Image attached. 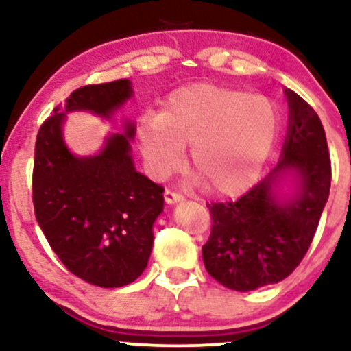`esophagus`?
Returning a JSON list of instances; mask_svg holds the SVG:
<instances>
[{"label":"esophagus","mask_w":351,"mask_h":351,"mask_svg":"<svg viewBox=\"0 0 351 351\" xmlns=\"http://www.w3.org/2000/svg\"><path fill=\"white\" fill-rule=\"evenodd\" d=\"M183 195L181 193H176L173 191V189H167L165 191V201H167L168 204H175V203H180V201H183Z\"/></svg>","instance_id":"esophagus-1"}]
</instances>
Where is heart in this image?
<instances>
[{"instance_id": "obj_1", "label": "heart", "mask_w": 351, "mask_h": 351, "mask_svg": "<svg viewBox=\"0 0 351 351\" xmlns=\"http://www.w3.org/2000/svg\"><path fill=\"white\" fill-rule=\"evenodd\" d=\"M279 127V108L265 95L198 84L173 92L160 115H143L136 138L156 178L178 171L191 145L193 168L211 191L236 196L259 178Z\"/></svg>"}]
</instances>
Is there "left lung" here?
Listing matches in <instances>:
<instances>
[{
  "mask_svg": "<svg viewBox=\"0 0 351 351\" xmlns=\"http://www.w3.org/2000/svg\"><path fill=\"white\" fill-rule=\"evenodd\" d=\"M289 128L277 167L239 199L208 204L211 234L203 245L204 267L232 291L247 292L291 276L307 254L328 199L332 165L324 125L291 88ZM296 175L298 191L287 200L275 188Z\"/></svg>",
  "mask_w": 351,
  "mask_h": 351,
  "instance_id": "1",
  "label": "left lung"
}]
</instances>
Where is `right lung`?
I'll return each instance as SVG.
<instances>
[{"label":"right lung","instance_id":"add662e5","mask_svg":"<svg viewBox=\"0 0 351 351\" xmlns=\"http://www.w3.org/2000/svg\"><path fill=\"white\" fill-rule=\"evenodd\" d=\"M134 95L128 79L84 86L54 108L36 138L33 203L52 251L74 276L97 287H122L142 276L163 211V186L135 170L130 140L107 136L97 155L75 156L62 136L66 114L87 110L110 119Z\"/></svg>","mask_w":351,"mask_h":351}]
</instances>
